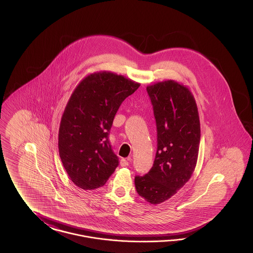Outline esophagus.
I'll list each match as a JSON object with an SVG mask.
<instances>
[{
	"instance_id": "34e87169",
	"label": "esophagus",
	"mask_w": 253,
	"mask_h": 253,
	"mask_svg": "<svg viewBox=\"0 0 253 253\" xmlns=\"http://www.w3.org/2000/svg\"><path fill=\"white\" fill-rule=\"evenodd\" d=\"M130 157L129 158H127V159H125V158H122L121 160V167H126V166H128L129 165V161H130Z\"/></svg>"
}]
</instances>
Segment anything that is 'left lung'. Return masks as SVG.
I'll use <instances>...</instances> for the list:
<instances>
[{"instance_id": "obj_1", "label": "left lung", "mask_w": 253, "mask_h": 253, "mask_svg": "<svg viewBox=\"0 0 253 253\" xmlns=\"http://www.w3.org/2000/svg\"><path fill=\"white\" fill-rule=\"evenodd\" d=\"M157 128L154 165L143 176H135L137 193L151 204H160L190 180L200 144L198 109L191 90L168 80L147 86Z\"/></svg>"}]
</instances>
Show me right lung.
<instances>
[{
	"label": "right lung",
	"instance_id": "add662e5",
	"mask_svg": "<svg viewBox=\"0 0 253 253\" xmlns=\"http://www.w3.org/2000/svg\"><path fill=\"white\" fill-rule=\"evenodd\" d=\"M140 86L122 75L99 71L76 86L60 120L59 153L73 183L83 190L102 187L119 166L109 143L122 101Z\"/></svg>",
	"mask_w": 253,
	"mask_h": 253
}]
</instances>
